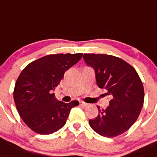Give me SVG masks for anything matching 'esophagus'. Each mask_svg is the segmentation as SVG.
Listing matches in <instances>:
<instances>
[{"label": "esophagus", "instance_id": "obj_1", "mask_svg": "<svg viewBox=\"0 0 157 157\" xmlns=\"http://www.w3.org/2000/svg\"><path fill=\"white\" fill-rule=\"evenodd\" d=\"M79 103H80V105H82V106L86 107L88 105L87 103H86V102H82V101L79 102Z\"/></svg>", "mask_w": 157, "mask_h": 157}]
</instances>
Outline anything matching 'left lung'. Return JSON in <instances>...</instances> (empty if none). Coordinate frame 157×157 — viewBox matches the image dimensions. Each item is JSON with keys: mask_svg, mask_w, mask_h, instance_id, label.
I'll use <instances>...</instances> for the list:
<instances>
[{"mask_svg": "<svg viewBox=\"0 0 157 157\" xmlns=\"http://www.w3.org/2000/svg\"><path fill=\"white\" fill-rule=\"evenodd\" d=\"M87 65L95 69L97 85L111 95L105 109L89 119L91 128L105 137L117 136L127 131L138 119L144 102V89L135 68L119 58L103 54H84Z\"/></svg>", "mask_w": 157, "mask_h": 157, "instance_id": "obj_1", "label": "left lung"}]
</instances>
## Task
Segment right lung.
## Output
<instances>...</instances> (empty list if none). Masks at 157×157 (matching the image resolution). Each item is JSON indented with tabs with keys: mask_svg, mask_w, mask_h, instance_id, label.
<instances>
[{
	"mask_svg": "<svg viewBox=\"0 0 157 157\" xmlns=\"http://www.w3.org/2000/svg\"><path fill=\"white\" fill-rule=\"evenodd\" d=\"M82 53L49 55L28 64L21 72L14 89V100L22 120L34 132L52 134L66 123L73 100L65 103L55 98V90L65 71L77 63Z\"/></svg>",
	"mask_w": 157,
	"mask_h": 157,
	"instance_id": "1",
	"label": "right lung"
}]
</instances>
